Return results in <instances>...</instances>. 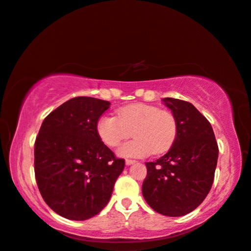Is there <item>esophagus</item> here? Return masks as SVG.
Here are the masks:
<instances>
[{
	"label": "esophagus",
	"instance_id": "1",
	"mask_svg": "<svg viewBox=\"0 0 251 251\" xmlns=\"http://www.w3.org/2000/svg\"><path fill=\"white\" fill-rule=\"evenodd\" d=\"M125 162H126V165H132V164H135L136 160H133V159H126V160H125Z\"/></svg>",
	"mask_w": 251,
	"mask_h": 251
}]
</instances>
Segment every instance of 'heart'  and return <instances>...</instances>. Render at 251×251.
Masks as SVG:
<instances>
[{"mask_svg":"<svg viewBox=\"0 0 251 251\" xmlns=\"http://www.w3.org/2000/svg\"><path fill=\"white\" fill-rule=\"evenodd\" d=\"M130 130L134 139L119 147L117 152L121 157L142 158L171 149L177 136V122L167 110L134 103L119 109L117 117L103 115L97 123L98 135L109 148L117 147Z\"/></svg>","mask_w":251,"mask_h":251,"instance_id":"b5f03b06","label":"heart"}]
</instances>
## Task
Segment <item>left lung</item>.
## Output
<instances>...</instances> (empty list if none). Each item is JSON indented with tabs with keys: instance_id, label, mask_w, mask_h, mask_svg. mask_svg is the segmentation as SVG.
Here are the masks:
<instances>
[{
	"instance_id": "8db88e82",
	"label": "left lung",
	"mask_w": 251,
	"mask_h": 251,
	"mask_svg": "<svg viewBox=\"0 0 251 251\" xmlns=\"http://www.w3.org/2000/svg\"><path fill=\"white\" fill-rule=\"evenodd\" d=\"M177 122V136L165 156L146 162L142 195L154 211L183 216L204 200L214 182L218 146L210 123L190 102L165 98Z\"/></svg>"
}]
</instances>
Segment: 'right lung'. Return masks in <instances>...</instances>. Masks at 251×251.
<instances>
[{
	"mask_svg": "<svg viewBox=\"0 0 251 251\" xmlns=\"http://www.w3.org/2000/svg\"><path fill=\"white\" fill-rule=\"evenodd\" d=\"M110 102L77 97L42 123L34 169L41 196L52 210L74 221L95 216L110 199L125 160L102 142L97 123Z\"/></svg>",
	"mask_w": 251,
	"mask_h": 251,
	"instance_id": "1",
	"label": "right lung"
}]
</instances>
